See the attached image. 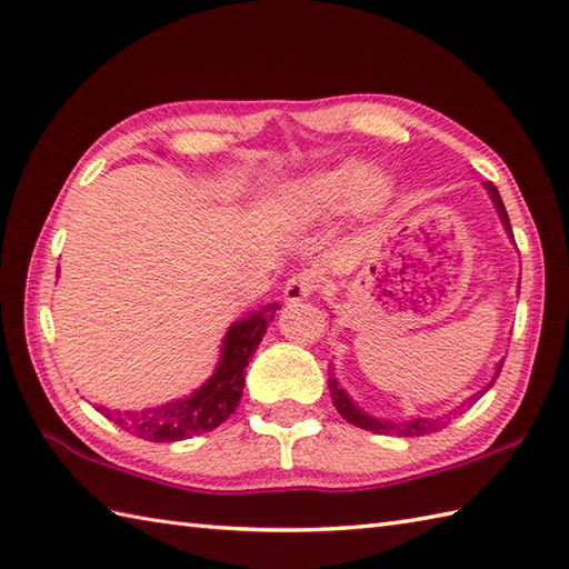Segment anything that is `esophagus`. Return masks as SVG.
I'll return each mask as SVG.
<instances>
[{
	"label": "esophagus",
	"mask_w": 569,
	"mask_h": 569,
	"mask_svg": "<svg viewBox=\"0 0 569 569\" xmlns=\"http://www.w3.org/2000/svg\"><path fill=\"white\" fill-rule=\"evenodd\" d=\"M318 283H320V276L312 269H306V271L296 273L293 278H288V283L283 288L286 303H300V300L310 298L318 291Z\"/></svg>",
	"instance_id": "obj_1"
}]
</instances>
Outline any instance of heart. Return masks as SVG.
<instances>
[{
  "mask_svg": "<svg viewBox=\"0 0 569 569\" xmlns=\"http://www.w3.org/2000/svg\"><path fill=\"white\" fill-rule=\"evenodd\" d=\"M391 180L379 168L361 161H345L328 171H318L286 183L276 192V212L291 222L312 224L355 210L377 212L389 200Z\"/></svg>",
  "mask_w": 569,
  "mask_h": 569,
  "instance_id": "b5f03b06",
  "label": "heart"
}]
</instances>
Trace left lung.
<instances>
[{"instance_id":"8db88e82","label":"left lung","mask_w":569,"mask_h":569,"mask_svg":"<svg viewBox=\"0 0 569 569\" xmlns=\"http://www.w3.org/2000/svg\"><path fill=\"white\" fill-rule=\"evenodd\" d=\"M481 186H485L487 196H489V198H491V202H493V210H497L499 220H501V224H503V229H506V237L511 239V244H516V241H513V232H511L509 214H506L503 200H501V196H499L497 186H493V183H481ZM501 367H503V361H499V365L493 367V377L489 379V383H487V386H481V389H479L477 393H471L469 398H465V401L459 403L457 408H452L450 413H445V416H432V418L410 416V418H398V420H391V418H377V416L367 413V410L361 408V406L355 401V398L349 396V393L342 389L340 379H337L335 365H330V367H328V389H330V396H332V403H335V408L340 410V416H342L347 422H352V426H357V428H361V430L379 432V435H398V438H418V435H428V432H438V430H442V428L447 426V422H450V418L459 413V410H467V408L475 406V403L479 401V398L485 396V393L491 389L493 381L499 379V371H501Z\"/></svg>"}]
</instances>
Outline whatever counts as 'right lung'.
Listing matches in <instances>:
<instances>
[{
	"mask_svg": "<svg viewBox=\"0 0 569 569\" xmlns=\"http://www.w3.org/2000/svg\"><path fill=\"white\" fill-rule=\"evenodd\" d=\"M278 308L281 306L269 303L229 325L212 377L192 393L141 410H112L107 406H98V410L129 435L151 442H178L214 430L239 406L241 389H244V369L251 355L257 352L266 328L273 322Z\"/></svg>",
	"mask_w": 569,
	"mask_h": 569,
	"instance_id": "add662e5",
	"label": "right lung"
}]
</instances>
